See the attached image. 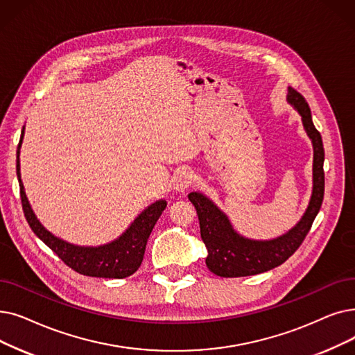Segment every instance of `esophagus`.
<instances>
[{
    "instance_id": "esophagus-1",
    "label": "esophagus",
    "mask_w": 355,
    "mask_h": 355,
    "mask_svg": "<svg viewBox=\"0 0 355 355\" xmlns=\"http://www.w3.org/2000/svg\"><path fill=\"white\" fill-rule=\"evenodd\" d=\"M193 182H194L193 173L189 171V169H182V171H180L174 178V190L180 193L186 191L193 186Z\"/></svg>"
}]
</instances>
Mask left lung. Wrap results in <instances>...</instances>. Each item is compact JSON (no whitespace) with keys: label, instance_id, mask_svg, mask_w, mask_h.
Returning a JSON list of instances; mask_svg holds the SVG:
<instances>
[{"label":"left lung","instance_id":"1","mask_svg":"<svg viewBox=\"0 0 355 355\" xmlns=\"http://www.w3.org/2000/svg\"><path fill=\"white\" fill-rule=\"evenodd\" d=\"M287 101L300 113L306 133L313 144V190L311 203L295 227L272 241L246 239L235 232L226 214L207 197L200 193L189 194V200L197 210L200 234L207 248V268L225 279L255 275L282 266L297 251L306 235L309 234L322 206L323 191H325V173H323L325 150H323L322 137L312 121L309 104L300 92L288 87Z\"/></svg>","mask_w":355,"mask_h":355}]
</instances>
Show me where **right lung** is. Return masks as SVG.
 <instances>
[{"instance_id": "right-lung-1", "label": "right lung", "mask_w": 355, "mask_h": 355, "mask_svg": "<svg viewBox=\"0 0 355 355\" xmlns=\"http://www.w3.org/2000/svg\"><path fill=\"white\" fill-rule=\"evenodd\" d=\"M21 141L23 133L17 149V177L20 184V197L26 220L30 227H32L35 235L48 245L69 268L83 275L100 277V279H126V277L136 272L144 261L149 235L164 209L166 207V202L159 200V202L145 209L135 219V222L130 225L126 232L112 243L97 246V248L68 243L53 236L42 226L27 202L23 182L20 178L19 153Z\"/></svg>"}]
</instances>
